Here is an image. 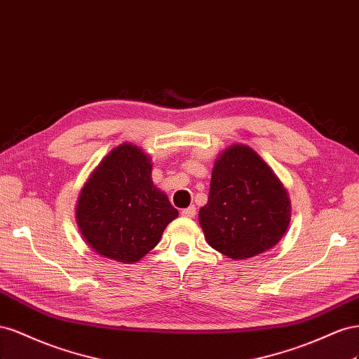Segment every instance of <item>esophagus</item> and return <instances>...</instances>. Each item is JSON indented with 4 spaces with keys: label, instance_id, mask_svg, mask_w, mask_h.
I'll list each match as a JSON object with an SVG mask.
<instances>
[{
    "label": "esophagus",
    "instance_id": "esophagus-1",
    "mask_svg": "<svg viewBox=\"0 0 359 359\" xmlns=\"http://www.w3.org/2000/svg\"><path fill=\"white\" fill-rule=\"evenodd\" d=\"M196 213H197V208H196V206H189V208L182 210V217H185V218H194V217H196Z\"/></svg>",
    "mask_w": 359,
    "mask_h": 359
}]
</instances>
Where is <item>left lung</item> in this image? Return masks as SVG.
<instances>
[{
	"mask_svg": "<svg viewBox=\"0 0 359 359\" xmlns=\"http://www.w3.org/2000/svg\"><path fill=\"white\" fill-rule=\"evenodd\" d=\"M290 198L255 150L233 144L215 161L208 204L198 221L208 243L233 260L255 257L281 241L290 224Z\"/></svg>",
	"mask_w": 359,
	"mask_h": 359,
	"instance_id": "1",
	"label": "left lung"
}]
</instances>
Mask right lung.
Wrapping results in <instances>:
<instances>
[{"label": "right lung", "mask_w": 359, "mask_h": 359, "mask_svg": "<svg viewBox=\"0 0 359 359\" xmlns=\"http://www.w3.org/2000/svg\"><path fill=\"white\" fill-rule=\"evenodd\" d=\"M177 217L167 194L153 185L150 156L130 142L100 161L75 209L81 236L90 248L118 263L140 262Z\"/></svg>", "instance_id": "obj_1"}]
</instances>
